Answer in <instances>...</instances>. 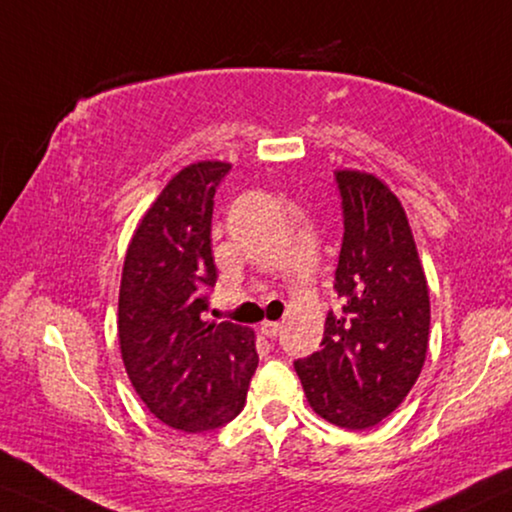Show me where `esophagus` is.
I'll list each match as a JSON object with an SVG mask.
<instances>
[{
  "mask_svg": "<svg viewBox=\"0 0 512 512\" xmlns=\"http://www.w3.org/2000/svg\"><path fill=\"white\" fill-rule=\"evenodd\" d=\"M280 331H282L280 322H264L262 324V333L266 335V338H276V335H280Z\"/></svg>",
  "mask_w": 512,
  "mask_h": 512,
  "instance_id": "34e87169",
  "label": "esophagus"
}]
</instances>
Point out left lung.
<instances>
[{
	"label": "left lung",
	"instance_id": "obj_1",
	"mask_svg": "<svg viewBox=\"0 0 512 512\" xmlns=\"http://www.w3.org/2000/svg\"><path fill=\"white\" fill-rule=\"evenodd\" d=\"M345 236L322 349L294 363L317 416L368 430L407 398L430 335V289L407 213L391 188L363 170H335Z\"/></svg>",
	"mask_w": 512,
	"mask_h": 512
}]
</instances>
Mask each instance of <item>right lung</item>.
Returning a JSON list of instances; mask_svg holds the SVG:
<instances>
[{"mask_svg": "<svg viewBox=\"0 0 512 512\" xmlns=\"http://www.w3.org/2000/svg\"><path fill=\"white\" fill-rule=\"evenodd\" d=\"M230 167L197 160L174 174L137 223L121 271L117 331L126 375L151 414L181 432L230 423L259 361L253 329L202 319V292L218 278L213 195Z\"/></svg>", "mask_w": 512, "mask_h": 512, "instance_id": "add662e5", "label": "right lung"}]
</instances>
